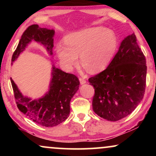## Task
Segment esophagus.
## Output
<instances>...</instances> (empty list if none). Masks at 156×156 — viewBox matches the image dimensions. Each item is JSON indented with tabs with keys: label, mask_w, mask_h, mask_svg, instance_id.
Masks as SVG:
<instances>
[{
	"label": "esophagus",
	"mask_w": 156,
	"mask_h": 156,
	"mask_svg": "<svg viewBox=\"0 0 156 156\" xmlns=\"http://www.w3.org/2000/svg\"><path fill=\"white\" fill-rule=\"evenodd\" d=\"M79 80H80V84H84L86 83V80L84 79L83 78H81V77H80L79 78Z\"/></svg>",
	"instance_id": "34e87169"
}]
</instances>
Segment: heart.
I'll return each instance as SVG.
<instances>
[{"label":"heart","mask_w":156,"mask_h":156,"mask_svg":"<svg viewBox=\"0 0 156 156\" xmlns=\"http://www.w3.org/2000/svg\"><path fill=\"white\" fill-rule=\"evenodd\" d=\"M117 47V38L112 31L94 27L67 36L65 44H57L56 52L66 67L71 69L78 65L80 55L81 64L89 72L95 73L108 67Z\"/></svg>","instance_id":"obj_1"}]
</instances>
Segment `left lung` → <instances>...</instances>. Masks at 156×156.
Segmentation results:
<instances>
[{"mask_svg":"<svg viewBox=\"0 0 156 156\" xmlns=\"http://www.w3.org/2000/svg\"><path fill=\"white\" fill-rule=\"evenodd\" d=\"M146 76L145 56L133 33L122 42L108 67L89 78L94 89L93 111L109 121L128 116L144 97Z\"/></svg>","mask_w":156,"mask_h":156,"instance_id":"1","label":"left lung"}]
</instances>
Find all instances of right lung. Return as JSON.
<instances>
[{
    "label": "right lung",
    "instance_id": "obj_1",
    "mask_svg": "<svg viewBox=\"0 0 156 156\" xmlns=\"http://www.w3.org/2000/svg\"><path fill=\"white\" fill-rule=\"evenodd\" d=\"M53 35V30L41 28L35 24L28 26L23 32L18 45L12 55V62L17 59L31 40L40 42L45 46L47 51L52 55ZM52 76L49 92L42 98L34 101L23 96L11 78L17 108L32 121L44 127L55 126L67 119L70 112V101L78 91L80 84L76 76L64 73L55 67H53Z\"/></svg>",
    "mask_w": 156,
    "mask_h": 156
}]
</instances>
